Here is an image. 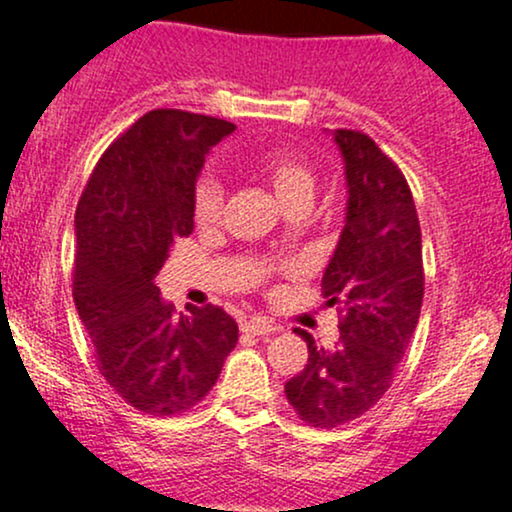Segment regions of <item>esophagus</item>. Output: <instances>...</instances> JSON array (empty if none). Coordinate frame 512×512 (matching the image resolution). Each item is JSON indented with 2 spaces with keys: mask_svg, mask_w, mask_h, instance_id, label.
<instances>
[{
  "mask_svg": "<svg viewBox=\"0 0 512 512\" xmlns=\"http://www.w3.org/2000/svg\"><path fill=\"white\" fill-rule=\"evenodd\" d=\"M240 330H243L245 334H269V332H276L279 327L274 325L272 320H267V317H250V320H245L243 325H240Z\"/></svg>",
  "mask_w": 512,
  "mask_h": 512,
  "instance_id": "1",
  "label": "esophagus"
}]
</instances>
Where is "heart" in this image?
<instances>
[{
    "label": "heart",
    "mask_w": 512,
    "mask_h": 512,
    "mask_svg": "<svg viewBox=\"0 0 512 512\" xmlns=\"http://www.w3.org/2000/svg\"><path fill=\"white\" fill-rule=\"evenodd\" d=\"M238 168L267 182L269 190L274 192L276 202L284 209L296 202L308 204L310 197H313L315 178L310 168L305 166L301 158H296L284 149L255 151V154L245 156L238 163ZM221 199L223 190L214 175L207 173L195 182V190H192V216H195L197 226H209V223L219 219Z\"/></svg>",
    "instance_id": "obj_1"
}]
</instances>
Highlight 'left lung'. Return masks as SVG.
Wrapping results in <instances>:
<instances>
[{
  "label": "left lung",
  "mask_w": 512,
  "mask_h": 512,
  "mask_svg": "<svg viewBox=\"0 0 512 512\" xmlns=\"http://www.w3.org/2000/svg\"><path fill=\"white\" fill-rule=\"evenodd\" d=\"M344 158L346 223L325 276L322 296L339 305V344L315 346L284 385L303 421L334 428L358 419L385 395L416 330L424 301L421 228L402 170L368 134L334 129Z\"/></svg>",
  "instance_id": "left-lung-1"
}]
</instances>
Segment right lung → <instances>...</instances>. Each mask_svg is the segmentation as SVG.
Listing matches in <instances>:
<instances>
[{"label":"right lung","instance_id":"1","mask_svg":"<svg viewBox=\"0 0 512 512\" xmlns=\"http://www.w3.org/2000/svg\"><path fill=\"white\" fill-rule=\"evenodd\" d=\"M233 129L219 117L151 110L105 149L76 204V310L103 378L146 414L202 402L236 349L238 325L226 310L175 315L154 284L173 240L195 228L204 156Z\"/></svg>","mask_w":512,"mask_h":512}]
</instances>
